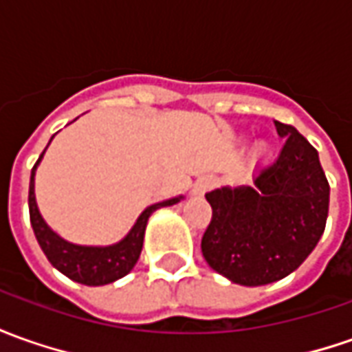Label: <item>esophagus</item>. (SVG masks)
I'll list each match as a JSON object with an SVG mask.
<instances>
[{
    "label": "esophagus",
    "mask_w": 352,
    "mask_h": 352,
    "mask_svg": "<svg viewBox=\"0 0 352 352\" xmlns=\"http://www.w3.org/2000/svg\"><path fill=\"white\" fill-rule=\"evenodd\" d=\"M214 185H216V179L214 177H200L195 183V186H192V195L204 196Z\"/></svg>",
    "instance_id": "obj_1"
}]
</instances>
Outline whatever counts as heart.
Instances as JSON below:
<instances>
[{"label": "heart", "instance_id": "b5f03b06", "mask_svg": "<svg viewBox=\"0 0 352 352\" xmlns=\"http://www.w3.org/2000/svg\"><path fill=\"white\" fill-rule=\"evenodd\" d=\"M258 150H262V148H258Z\"/></svg>", "mask_w": 352, "mask_h": 352}]
</instances>
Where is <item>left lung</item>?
Here are the masks:
<instances>
[{"instance_id":"1","label":"left lung","mask_w":352,"mask_h":352,"mask_svg":"<svg viewBox=\"0 0 352 352\" xmlns=\"http://www.w3.org/2000/svg\"><path fill=\"white\" fill-rule=\"evenodd\" d=\"M285 138L279 156L252 173V185L208 192L212 221L202 254L212 270L245 287L293 274L326 229L329 185L314 146L295 126L274 121Z\"/></svg>"}]
</instances>
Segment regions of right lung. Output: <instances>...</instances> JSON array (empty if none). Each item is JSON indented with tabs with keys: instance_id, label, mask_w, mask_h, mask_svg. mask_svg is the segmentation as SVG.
<instances>
[{
	"instance_id": "1",
	"label": "right lung",
	"mask_w": 352,
	"mask_h": 352,
	"mask_svg": "<svg viewBox=\"0 0 352 352\" xmlns=\"http://www.w3.org/2000/svg\"><path fill=\"white\" fill-rule=\"evenodd\" d=\"M54 138V136H52ZM52 142V140H50ZM50 146V144H47ZM45 146V148H47ZM45 150L42 156L38 157L36 166L32 167L30 173V188H28V210H30V223L34 229L36 241L40 248L44 250L45 258L52 262V266L59 270L63 276L73 279L76 283H82L88 287L107 285L113 283L117 279L125 277L140 258V250H142V243H144V231L148 217L152 216L156 210L166 206H173L179 204L185 196H175L164 202H157L148 206L138 216L135 226L131 227V231L126 233L121 241H117L113 245L106 246H92V245H75L69 243L63 236H59L44 221V217L38 210L34 195V177L36 169L40 166L42 157H44Z\"/></svg>"
}]
</instances>
